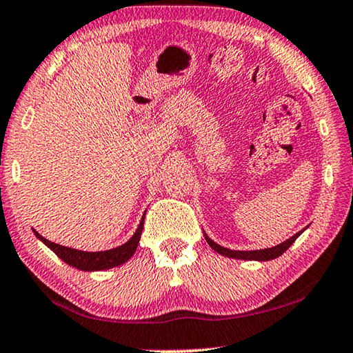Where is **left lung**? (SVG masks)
Instances as JSON below:
<instances>
[{
	"label": "left lung",
	"instance_id": "left-lung-1",
	"mask_svg": "<svg viewBox=\"0 0 353 353\" xmlns=\"http://www.w3.org/2000/svg\"><path fill=\"white\" fill-rule=\"evenodd\" d=\"M301 232H303V231H301ZM301 232H297V234H295V236L288 239L286 242L276 245V247L265 248V250H253V251H234V250H228L225 247H221V245L215 243L212 239L207 237V234H204V236H205L207 243L210 245L212 250H215L216 253H220V254L226 256V257H234V259H245V261H270V259H275V257H278V256H281L284 251H286L290 247V245H292L295 240H297V237L300 236Z\"/></svg>",
	"mask_w": 353,
	"mask_h": 353
}]
</instances>
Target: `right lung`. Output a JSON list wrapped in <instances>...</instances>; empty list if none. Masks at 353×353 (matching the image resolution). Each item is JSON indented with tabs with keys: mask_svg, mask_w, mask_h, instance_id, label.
Here are the masks:
<instances>
[{
	"mask_svg": "<svg viewBox=\"0 0 353 353\" xmlns=\"http://www.w3.org/2000/svg\"><path fill=\"white\" fill-rule=\"evenodd\" d=\"M143 226H144V216L139 221V226L137 229V232L133 234L132 239L125 242L121 247H116L113 250H106V251H94V253H89V251H81V250H75V248H67L63 247V245L53 243L47 240L46 237H42L36 229H32V232L36 234V237L39 240H42L47 247L53 251V253L61 257L65 264H69L72 267L78 268V270H85V272H94V270H105V268H111V267H117L121 264H124L133 253L137 251V247L139 243V239H141V232H143Z\"/></svg>",
	"mask_w": 353,
	"mask_h": 353,
	"instance_id": "obj_1",
	"label": "right lung"
}]
</instances>
